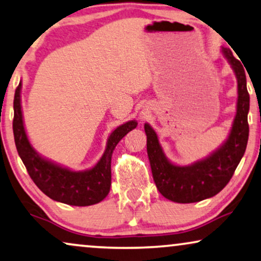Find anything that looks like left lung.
<instances>
[{"label":"left lung","instance_id":"obj_1","mask_svg":"<svg viewBox=\"0 0 261 261\" xmlns=\"http://www.w3.org/2000/svg\"><path fill=\"white\" fill-rule=\"evenodd\" d=\"M238 79V106L229 137L208 159L188 167L169 162L161 148L156 132L145 124L146 150L157 189L166 199L177 203L199 202L225 188L244 156L248 141L249 94L246 85L245 66L234 58L232 50L223 48Z\"/></svg>","mask_w":261,"mask_h":261}]
</instances>
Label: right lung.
Here are the masks:
<instances>
[{"mask_svg":"<svg viewBox=\"0 0 261 261\" xmlns=\"http://www.w3.org/2000/svg\"><path fill=\"white\" fill-rule=\"evenodd\" d=\"M21 83L14 95L13 131L15 145L33 182L43 194L58 202L71 205H91L104 200L111 187V157L118 142L137 126L130 120L110 135L108 146L100 161L86 171H72L40 157L29 143L21 111Z\"/></svg>","mask_w":261,"mask_h":261,"instance_id":"right-lung-1","label":"right lung"}]
</instances>
